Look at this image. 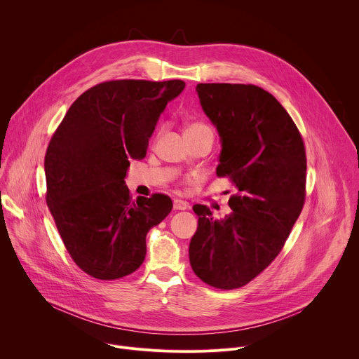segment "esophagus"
<instances>
[{
    "mask_svg": "<svg viewBox=\"0 0 359 359\" xmlns=\"http://www.w3.org/2000/svg\"><path fill=\"white\" fill-rule=\"evenodd\" d=\"M189 208V204L180 198L173 200V210H186Z\"/></svg>",
    "mask_w": 359,
    "mask_h": 359,
    "instance_id": "obj_1",
    "label": "esophagus"
}]
</instances>
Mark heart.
<instances>
[{
    "instance_id": "obj_1",
    "label": "heart",
    "mask_w": 359,
    "mask_h": 359,
    "mask_svg": "<svg viewBox=\"0 0 359 359\" xmlns=\"http://www.w3.org/2000/svg\"><path fill=\"white\" fill-rule=\"evenodd\" d=\"M198 129H208V126L203 125V123H193V125H190V126L186 129V132H187V130H198Z\"/></svg>"
}]
</instances>
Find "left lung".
Wrapping results in <instances>:
<instances>
[{"label": "left lung", "instance_id": "obj_1", "mask_svg": "<svg viewBox=\"0 0 359 359\" xmlns=\"http://www.w3.org/2000/svg\"><path fill=\"white\" fill-rule=\"evenodd\" d=\"M203 112L219 132L217 176L237 189L230 215L216 220L196 204L189 259L194 274L222 290L245 285L281 251L305 198L306 159L291 116L255 85L198 83Z\"/></svg>", "mask_w": 359, "mask_h": 359}]
</instances>
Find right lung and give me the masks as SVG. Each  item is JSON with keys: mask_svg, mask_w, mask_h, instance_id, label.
Returning <instances> with one entry per match:
<instances>
[{"mask_svg": "<svg viewBox=\"0 0 359 359\" xmlns=\"http://www.w3.org/2000/svg\"><path fill=\"white\" fill-rule=\"evenodd\" d=\"M184 86L179 79L99 83L74 102L49 142L46 204L72 260L97 280L136 271L149 230L172 212L165 194L132 200L125 177Z\"/></svg>", "mask_w": 359, "mask_h": 359, "instance_id": "add662e5", "label": "right lung"}]
</instances>
